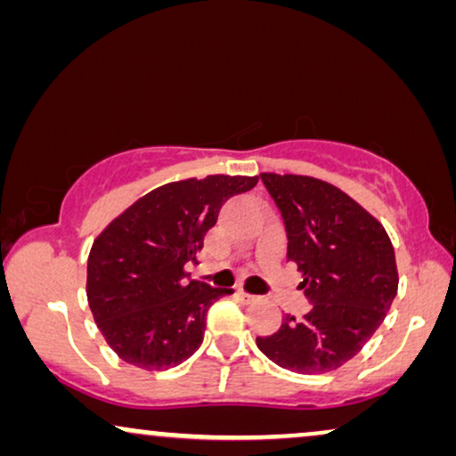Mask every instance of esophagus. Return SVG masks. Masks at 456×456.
Here are the masks:
<instances>
[{"label": "esophagus", "instance_id": "1", "mask_svg": "<svg viewBox=\"0 0 456 456\" xmlns=\"http://www.w3.org/2000/svg\"><path fill=\"white\" fill-rule=\"evenodd\" d=\"M236 297L239 298H242V301H247V303H251V301H255V297L253 295H248V292H245V290H236Z\"/></svg>", "mask_w": 456, "mask_h": 456}]
</instances>
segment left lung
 <instances>
[{
  "instance_id": "left-lung-1",
  "label": "left lung",
  "mask_w": 456,
  "mask_h": 456,
  "mask_svg": "<svg viewBox=\"0 0 456 456\" xmlns=\"http://www.w3.org/2000/svg\"><path fill=\"white\" fill-rule=\"evenodd\" d=\"M284 220L286 259L303 273L314 305L257 336L259 351L284 370L328 373L357 354L396 297L395 248L382 224L336 186L295 174H261Z\"/></svg>"
}]
</instances>
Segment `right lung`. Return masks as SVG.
Returning a JSON list of instances; mask_svg holds the SVG:
<instances>
[{
	"instance_id": "obj_1",
	"label": "right lung",
	"mask_w": 456,
	"mask_h": 456,
	"mask_svg": "<svg viewBox=\"0 0 456 456\" xmlns=\"http://www.w3.org/2000/svg\"><path fill=\"white\" fill-rule=\"evenodd\" d=\"M257 176L167 183L118 216L93 242L86 298L118 357L141 370L176 367L201 346L208 311L230 289L189 280L205 232Z\"/></svg>"
}]
</instances>
